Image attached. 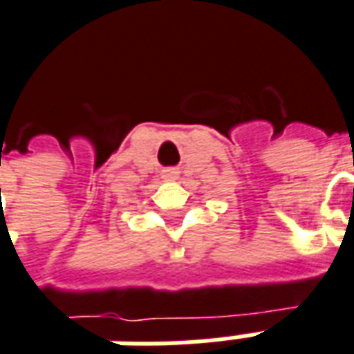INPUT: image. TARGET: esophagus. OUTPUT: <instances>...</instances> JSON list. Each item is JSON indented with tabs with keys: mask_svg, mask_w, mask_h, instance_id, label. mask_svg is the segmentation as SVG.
Listing matches in <instances>:
<instances>
[{
	"mask_svg": "<svg viewBox=\"0 0 354 354\" xmlns=\"http://www.w3.org/2000/svg\"><path fill=\"white\" fill-rule=\"evenodd\" d=\"M163 178L167 180V182H174L178 178V170L176 169H167L163 172Z\"/></svg>",
	"mask_w": 354,
	"mask_h": 354,
	"instance_id": "1",
	"label": "esophagus"
}]
</instances>
